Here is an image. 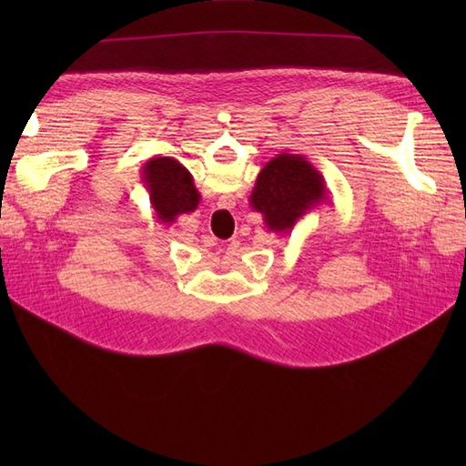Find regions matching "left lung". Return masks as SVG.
Segmentation results:
<instances>
[{
    "mask_svg": "<svg viewBox=\"0 0 466 466\" xmlns=\"http://www.w3.org/2000/svg\"><path fill=\"white\" fill-rule=\"evenodd\" d=\"M329 200L327 180L299 153H279L264 165L248 204L272 233H291L309 211Z\"/></svg>",
    "mask_w": 466,
    "mask_h": 466,
    "instance_id": "obj_1",
    "label": "left lung"
}]
</instances>
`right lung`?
<instances>
[{"instance_id": "1", "label": "right lung", "mask_w": 466, "mask_h": 466, "mask_svg": "<svg viewBox=\"0 0 466 466\" xmlns=\"http://www.w3.org/2000/svg\"><path fill=\"white\" fill-rule=\"evenodd\" d=\"M142 185L149 194L155 216L165 225L175 223L182 214H190L200 204V192L194 187L192 175L175 157H151L142 167Z\"/></svg>"}]
</instances>
